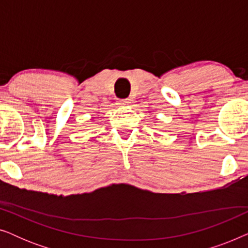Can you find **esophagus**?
Here are the masks:
<instances>
[{"instance_id":"34e87169","label":"esophagus","mask_w":248,"mask_h":248,"mask_svg":"<svg viewBox=\"0 0 248 248\" xmlns=\"http://www.w3.org/2000/svg\"><path fill=\"white\" fill-rule=\"evenodd\" d=\"M118 104L123 105V106H128V105L131 104V99H122Z\"/></svg>"}]
</instances>
